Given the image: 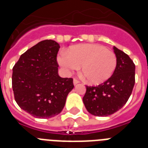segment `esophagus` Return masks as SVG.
<instances>
[{"label":"esophagus","instance_id":"obj_1","mask_svg":"<svg viewBox=\"0 0 148 148\" xmlns=\"http://www.w3.org/2000/svg\"><path fill=\"white\" fill-rule=\"evenodd\" d=\"M78 83H80V81H79L77 79L74 78V85H76V84H77Z\"/></svg>","mask_w":148,"mask_h":148}]
</instances>
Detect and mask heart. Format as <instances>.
<instances>
[{
  "instance_id": "b5f03b06",
  "label": "heart",
  "mask_w": 148,
  "mask_h": 148,
  "mask_svg": "<svg viewBox=\"0 0 148 148\" xmlns=\"http://www.w3.org/2000/svg\"><path fill=\"white\" fill-rule=\"evenodd\" d=\"M58 61L65 73L70 74L81 66L89 83L99 84L110 78L117 66L115 53L102 45H79L60 52Z\"/></svg>"
}]
</instances>
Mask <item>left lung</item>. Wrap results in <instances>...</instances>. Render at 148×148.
Instances as JSON below:
<instances>
[{
    "label": "left lung",
    "instance_id": "1",
    "mask_svg": "<svg viewBox=\"0 0 148 148\" xmlns=\"http://www.w3.org/2000/svg\"><path fill=\"white\" fill-rule=\"evenodd\" d=\"M117 66L112 76L98 86H86L83 101L91 114L106 117L128 101L135 83V64L127 53L114 47Z\"/></svg>",
    "mask_w": 148,
    "mask_h": 148
}]
</instances>
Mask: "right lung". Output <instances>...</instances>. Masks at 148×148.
<instances>
[{
    "label": "right lung",
    "instance_id": "obj_1",
    "mask_svg": "<svg viewBox=\"0 0 148 148\" xmlns=\"http://www.w3.org/2000/svg\"><path fill=\"white\" fill-rule=\"evenodd\" d=\"M59 48L54 40H42L21 54L13 67L15 101L34 117L46 119L59 114L74 87L73 78L58 75Z\"/></svg>",
    "mask_w": 148,
    "mask_h": 148
}]
</instances>
